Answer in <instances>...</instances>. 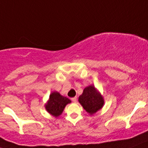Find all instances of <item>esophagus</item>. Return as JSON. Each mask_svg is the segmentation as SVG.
<instances>
[{"label":"esophagus","instance_id":"1","mask_svg":"<svg viewBox=\"0 0 148 148\" xmlns=\"http://www.w3.org/2000/svg\"><path fill=\"white\" fill-rule=\"evenodd\" d=\"M71 100L73 101V102H77V97H75L72 98Z\"/></svg>","mask_w":148,"mask_h":148}]
</instances>
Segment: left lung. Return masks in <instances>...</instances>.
<instances>
[{
  "mask_svg": "<svg viewBox=\"0 0 148 148\" xmlns=\"http://www.w3.org/2000/svg\"><path fill=\"white\" fill-rule=\"evenodd\" d=\"M78 102L91 115L102 109L105 105L103 96L94 85L88 86L84 88L82 94L78 97Z\"/></svg>",
  "mask_w": 148,
  "mask_h": 148,
  "instance_id": "left-lung-1",
  "label": "left lung"
}]
</instances>
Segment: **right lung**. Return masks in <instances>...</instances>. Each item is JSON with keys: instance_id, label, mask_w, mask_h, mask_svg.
<instances>
[{"instance_id": "obj_1", "label": "right lung", "mask_w": 148, "mask_h": 148, "mask_svg": "<svg viewBox=\"0 0 148 148\" xmlns=\"http://www.w3.org/2000/svg\"><path fill=\"white\" fill-rule=\"evenodd\" d=\"M70 103H71V100L68 98L61 95L57 91H53L50 94L47 102L45 104V108L50 115L57 118L62 115L66 105Z\"/></svg>"}]
</instances>
